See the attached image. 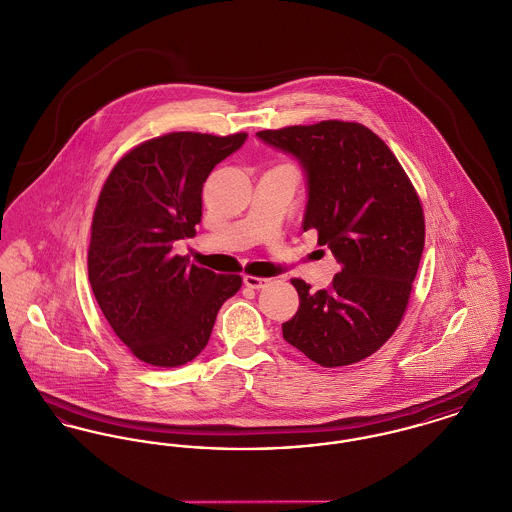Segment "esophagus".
Masks as SVG:
<instances>
[{"label": "esophagus", "mask_w": 512, "mask_h": 512, "mask_svg": "<svg viewBox=\"0 0 512 512\" xmlns=\"http://www.w3.org/2000/svg\"><path fill=\"white\" fill-rule=\"evenodd\" d=\"M243 282H245V286L259 290V288H265V286L269 284V278H265V276L245 275L243 276Z\"/></svg>", "instance_id": "esophagus-1"}]
</instances>
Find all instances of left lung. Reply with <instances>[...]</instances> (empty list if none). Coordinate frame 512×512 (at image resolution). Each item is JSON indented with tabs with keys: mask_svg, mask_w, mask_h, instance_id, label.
I'll return each mask as SVG.
<instances>
[{
	"mask_svg": "<svg viewBox=\"0 0 512 512\" xmlns=\"http://www.w3.org/2000/svg\"><path fill=\"white\" fill-rule=\"evenodd\" d=\"M257 136L304 165L302 228L315 230L341 265L325 290L292 278L300 308L282 323V337L325 368L360 362L407 310L425 247L421 198L386 142L360 122L321 120Z\"/></svg>",
	"mask_w": 512,
	"mask_h": 512,
	"instance_id": "left-lung-1",
	"label": "left lung"
}]
</instances>
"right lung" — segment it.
<instances>
[{
    "label": "right lung",
    "instance_id": "1",
    "mask_svg": "<svg viewBox=\"0 0 512 512\" xmlns=\"http://www.w3.org/2000/svg\"><path fill=\"white\" fill-rule=\"evenodd\" d=\"M247 134L169 132L134 146L111 169L93 212L87 273L95 300L130 353L158 368L206 347L241 276L216 275L175 255L197 234L202 185Z\"/></svg>",
    "mask_w": 512,
    "mask_h": 512
}]
</instances>
